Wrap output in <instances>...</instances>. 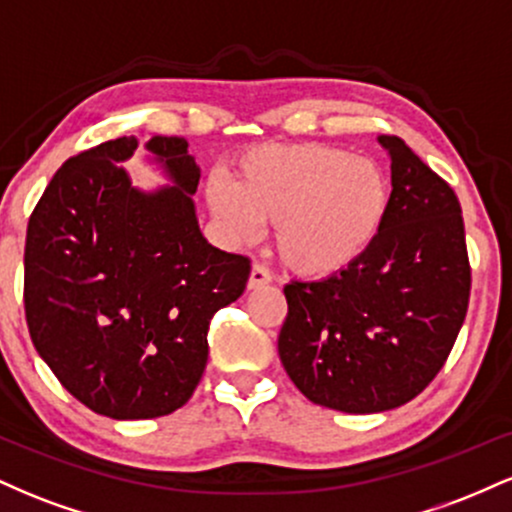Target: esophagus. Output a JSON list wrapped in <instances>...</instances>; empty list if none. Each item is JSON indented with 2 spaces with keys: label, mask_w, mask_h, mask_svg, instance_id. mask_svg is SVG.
Wrapping results in <instances>:
<instances>
[{
  "label": "esophagus",
  "mask_w": 512,
  "mask_h": 512,
  "mask_svg": "<svg viewBox=\"0 0 512 512\" xmlns=\"http://www.w3.org/2000/svg\"><path fill=\"white\" fill-rule=\"evenodd\" d=\"M269 281H272V272H269V269L264 267V264H260V262L252 264V269H250V279H248V286H250V289H260V286L269 284Z\"/></svg>",
  "instance_id": "1"
}]
</instances>
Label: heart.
Segmentation results:
<instances>
[{"label":"heart","instance_id":"heart-1","mask_svg":"<svg viewBox=\"0 0 512 512\" xmlns=\"http://www.w3.org/2000/svg\"><path fill=\"white\" fill-rule=\"evenodd\" d=\"M211 214L228 238L250 243L274 223L276 252L303 276L351 267L378 238L390 182L370 158L327 144L257 146L236 161L233 185H207Z\"/></svg>","mask_w":512,"mask_h":512}]
</instances>
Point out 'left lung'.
Here are the masks:
<instances>
[{
	"label": "left lung",
	"instance_id": "1",
	"mask_svg": "<svg viewBox=\"0 0 512 512\" xmlns=\"http://www.w3.org/2000/svg\"><path fill=\"white\" fill-rule=\"evenodd\" d=\"M378 238L351 267L284 286L279 356L310 402L346 414L402 407L448 361L467 315L472 267L455 190L399 137Z\"/></svg>",
	"mask_w": 512,
	"mask_h": 512
}]
</instances>
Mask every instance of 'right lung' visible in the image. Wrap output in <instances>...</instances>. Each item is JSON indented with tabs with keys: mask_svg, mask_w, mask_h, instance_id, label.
Instances as JSON below:
<instances>
[{
	"mask_svg": "<svg viewBox=\"0 0 512 512\" xmlns=\"http://www.w3.org/2000/svg\"><path fill=\"white\" fill-rule=\"evenodd\" d=\"M175 187L144 195L120 161L137 139L81 151L35 204L23 252V308L40 358L101 416L180 409L207 366L211 317L245 291L250 257L199 233V168L182 137H154Z\"/></svg>",
	"mask_w": 512,
	"mask_h": 512,
	"instance_id": "add662e5",
	"label": "right lung"
}]
</instances>
